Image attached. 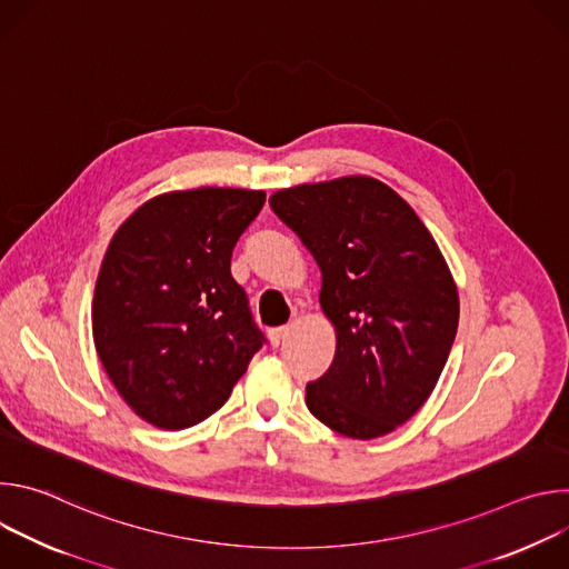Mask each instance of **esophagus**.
I'll return each instance as SVG.
<instances>
[{
    "label": "esophagus",
    "mask_w": 569,
    "mask_h": 569,
    "mask_svg": "<svg viewBox=\"0 0 569 569\" xmlns=\"http://www.w3.org/2000/svg\"><path fill=\"white\" fill-rule=\"evenodd\" d=\"M288 333H290L288 327H279V329H270V331H268V338H270L272 347H279V345L288 338Z\"/></svg>",
    "instance_id": "esophagus-1"
}]
</instances>
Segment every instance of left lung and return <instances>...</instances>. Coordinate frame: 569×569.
Segmentation results:
<instances>
[{"mask_svg": "<svg viewBox=\"0 0 569 569\" xmlns=\"http://www.w3.org/2000/svg\"><path fill=\"white\" fill-rule=\"evenodd\" d=\"M270 207L319 266L336 327L333 365L306 385L310 415L351 439L393 432L430 398L457 336V283L432 233L369 176L281 189Z\"/></svg>", "mask_w": 569, "mask_h": 569, "instance_id": "8db88e82", "label": "left lung"}]
</instances>
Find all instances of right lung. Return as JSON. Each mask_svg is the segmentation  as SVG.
I'll list each match as a JSON object with an SVG mask.
<instances>
[{"label": "right lung", "instance_id": "1", "mask_svg": "<svg viewBox=\"0 0 569 569\" xmlns=\"http://www.w3.org/2000/svg\"><path fill=\"white\" fill-rule=\"evenodd\" d=\"M266 191L200 187L143 202L112 236L94 301L101 365L128 408L161 430L211 417L263 345L231 250Z\"/></svg>", "mask_w": 569, "mask_h": 569}]
</instances>
